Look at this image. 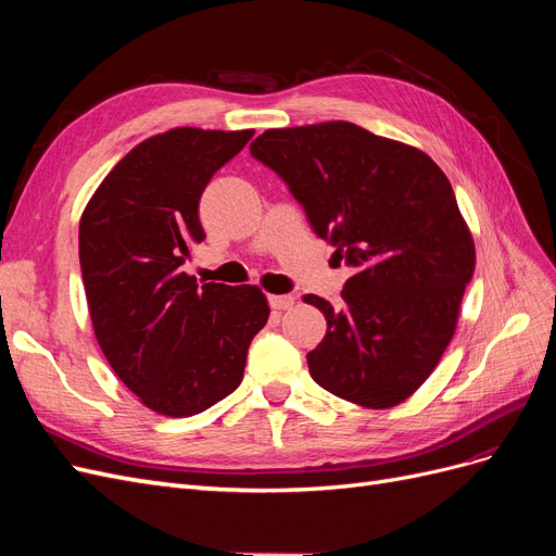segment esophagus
<instances>
[{
	"mask_svg": "<svg viewBox=\"0 0 556 556\" xmlns=\"http://www.w3.org/2000/svg\"><path fill=\"white\" fill-rule=\"evenodd\" d=\"M294 304V296L292 294H274L268 296V306H271L274 311H288L292 308Z\"/></svg>",
	"mask_w": 556,
	"mask_h": 556,
	"instance_id": "esophagus-1",
	"label": "esophagus"
}]
</instances>
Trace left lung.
I'll list each match as a JSON object with an SVG mask.
<instances>
[{
  "label": "left lung",
  "instance_id": "left-lung-1",
  "mask_svg": "<svg viewBox=\"0 0 556 556\" xmlns=\"http://www.w3.org/2000/svg\"><path fill=\"white\" fill-rule=\"evenodd\" d=\"M250 155L355 268L341 308L304 296L327 317L306 357L313 380L366 408L406 401L443 357L476 268L447 176L422 150L343 121L268 129Z\"/></svg>",
  "mask_w": 556,
  "mask_h": 556
}]
</instances>
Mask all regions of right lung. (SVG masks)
I'll return each instance as SVG.
<instances>
[{"instance_id": "obj_1", "label": "right lung", "mask_w": 556, "mask_h": 556, "mask_svg": "<svg viewBox=\"0 0 556 556\" xmlns=\"http://www.w3.org/2000/svg\"><path fill=\"white\" fill-rule=\"evenodd\" d=\"M252 134H157L115 164L80 217V274L99 348L160 415H197L237 390L250 341L268 319L252 285H199L182 271L190 245L206 239L201 194Z\"/></svg>"}]
</instances>
